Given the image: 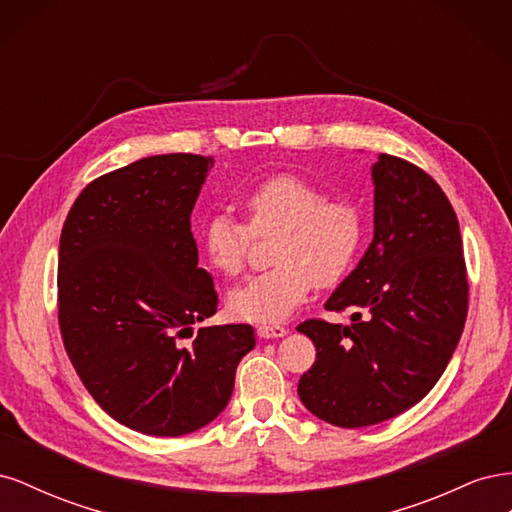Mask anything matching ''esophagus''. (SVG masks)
Here are the masks:
<instances>
[{"instance_id":"1","label":"esophagus","mask_w":512,"mask_h":512,"mask_svg":"<svg viewBox=\"0 0 512 512\" xmlns=\"http://www.w3.org/2000/svg\"><path fill=\"white\" fill-rule=\"evenodd\" d=\"M256 333L262 339H273V337H284L288 333V329L282 327V324H260V327L256 329Z\"/></svg>"}]
</instances>
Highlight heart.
I'll use <instances>...</instances> for the list:
<instances>
[{
    "instance_id": "1",
    "label": "heart",
    "mask_w": 512,
    "mask_h": 512,
    "mask_svg": "<svg viewBox=\"0 0 512 512\" xmlns=\"http://www.w3.org/2000/svg\"><path fill=\"white\" fill-rule=\"evenodd\" d=\"M245 222L215 211L200 226L198 243L209 265L224 275L245 267L252 235H273L275 267L228 292L230 312L254 322H280L314 286H331L352 267L361 247V211L346 198H324L316 183L280 173L239 196Z\"/></svg>"
}]
</instances>
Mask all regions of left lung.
Instances as JSON below:
<instances>
[{"label": "left lung", "mask_w": 512, "mask_h": 512, "mask_svg": "<svg viewBox=\"0 0 512 512\" xmlns=\"http://www.w3.org/2000/svg\"><path fill=\"white\" fill-rule=\"evenodd\" d=\"M374 241L327 301L350 324L305 320L316 346L299 380L314 416L367 427L418 404L440 380L468 316V275L453 205L423 168L380 153Z\"/></svg>", "instance_id": "1"}]
</instances>
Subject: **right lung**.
<instances>
[{
  "mask_svg": "<svg viewBox=\"0 0 512 512\" xmlns=\"http://www.w3.org/2000/svg\"><path fill=\"white\" fill-rule=\"evenodd\" d=\"M213 158L168 153L91 181L59 239V329L85 389L117 423L177 438L211 423L256 346L218 309L190 215ZM194 336L190 345L182 339Z\"/></svg>",
  "mask_w": 512,
  "mask_h": 512,
  "instance_id": "right-lung-1",
  "label": "right lung"
}]
</instances>
